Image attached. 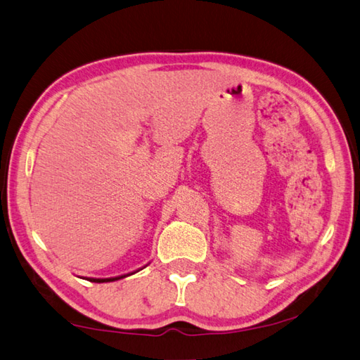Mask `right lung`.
Wrapping results in <instances>:
<instances>
[{"mask_svg": "<svg viewBox=\"0 0 360 360\" xmlns=\"http://www.w3.org/2000/svg\"><path fill=\"white\" fill-rule=\"evenodd\" d=\"M124 276H117V278H108V279H91L89 278V281H91V283H110V281H117V279H122Z\"/></svg>", "mask_w": 360, "mask_h": 360, "instance_id": "obj_1", "label": "right lung"}]
</instances>
